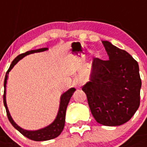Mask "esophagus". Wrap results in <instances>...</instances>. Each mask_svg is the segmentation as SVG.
<instances>
[{
  "label": "esophagus",
  "mask_w": 147,
  "mask_h": 147,
  "mask_svg": "<svg viewBox=\"0 0 147 147\" xmlns=\"http://www.w3.org/2000/svg\"><path fill=\"white\" fill-rule=\"evenodd\" d=\"M74 85L76 86V88H81L83 84H84V82H82V81L79 79H76L74 81Z\"/></svg>",
  "instance_id": "esophagus-1"
}]
</instances>
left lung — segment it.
<instances>
[{
  "label": "left lung",
  "mask_w": 147,
  "mask_h": 147,
  "mask_svg": "<svg viewBox=\"0 0 147 147\" xmlns=\"http://www.w3.org/2000/svg\"><path fill=\"white\" fill-rule=\"evenodd\" d=\"M102 42L109 59L94 58L90 82L82 89L95 120L106 126H118L129 121L139 108V65L127 52L109 41Z\"/></svg>",
  "instance_id": "8db88e82"
}]
</instances>
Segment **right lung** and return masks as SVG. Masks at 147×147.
<instances>
[{"label": "right lung", "mask_w": 147, "mask_h": 147, "mask_svg": "<svg viewBox=\"0 0 147 147\" xmlns=\"http://www.w3.org/2000/svg\"><path fill=\"white\" fill-rule=\"evenodd\" d=\"M46 50H47V48H41L38 49V50H34V51H27L26 53H21L19 56H17L13 60L11 65H10L9 68L8 69L6 73L4 83H3V86H4V92H3V104H4V107L6 108V112H7V115L9 121H10V123L12 124V125L15 127L16 129L18 130L20 133L22 134V135L26 137L28 139L34 140V141H44V140H48L53 139V138L58 137L61 134V132L63 131V127H64V125H65V117L66 108H67V106L70 100V98L72 96V94L76 90V89L75 88H70L69 90H67L66 92L64 93L62 95L61 100H60V105H59V112H58L57 118H56V119H55L53 123L51 124L47 127H45V128L38 130V131H26V130H24L22 128H21L12 119L11 116L9 115L7 106V102H6V84H7V80L9 71L13 69V67L17 63V62L20 59H22V57H24L26 55L33 53H37V52H41V51H45Z\"/></svg>", "instance_id": "obj_1"}]
</instances>
